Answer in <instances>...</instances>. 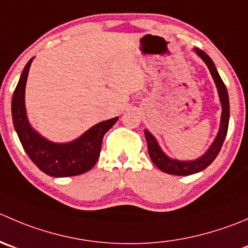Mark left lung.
<instances>
[{
	"label": "left lung",
	"mask_w": 248,
	"mask_h": 248,
	"mask_svg": "<svg viewBox=\"0 0 248 248\" xmlns=\"http://www.w3.org/2000/svg\"><path fill=\"white\" fill-rule=\"evenodd\" d=\"M194 50L198 53L199 57H201V59L205 62L207 68L210 69L211 75H212L216 86H217L220 104H222V117H220L219 132H218L217 137H216L212 145H211L210 149L205 153V155H202L201 157L196 158V160L194 161H179V160H173V158L168 157V156L161 150L160 145H158V143L156 141L155 137H154L150 132H148L145 129L144 133H145L146 143H148L149 156H150L151 161H153L154 165H155L156 167L160 168L162 172L168 173V174L189 175V174H194V173L200 172V170H205L206 167H208V166L215 161V158L217 157L218 154H219L220 148H222L223 145V141H224L225 136H227L228 126H229L230 111H229V97H228L227 87H225L224 82H223V80L220 78L219 74H218L212 59H211V58L208 57L202 49L195 48Z\"/></svg>",
	"instance_id": "1"
}]
</instances>
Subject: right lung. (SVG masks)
Segmentation results:
<instances>
[{"label": "right lung", "mask_w": 248, "mask_h": 248, "mask_svg": "<svg viewBox=\"0 0 248 248\" xmlns=\"http://www.w3.org/2000/svg\"><path fill=\"white\" fill-rule=\"evenodd\" d=\"M32 59L24 68L12 98V117L19 140L31 161L46 174L71 177L88 172L99 157L103 137L117 117L99 122L70 143L57 144L43 138L30 126L25 111V86Z\"/></svg>", "instance_id": "1"}]
</instances>
